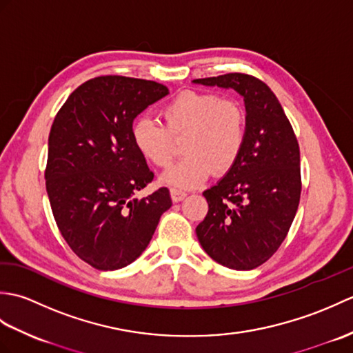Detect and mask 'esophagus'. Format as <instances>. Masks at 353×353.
Returning <instances> with one entry per match:
<instances>
[{
  "label": "esophagus",
  "mask_w": 353,
  "mask_h": 353,
  "mask_svg": "<svg viewBox=\"0 0 353 353\" xmlns=\"http://www.w3.org/2000/svg\"><path fill=\"white\" fill-rule=\"evenodd\" d=\"M170 194H171V200L172 201H181V200H183L186 197V192L185 191L176 190V188H171Z\"/></svg>",
  "instance_id": "obj_1"
}]
</instances>
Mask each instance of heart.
<instances>
[{
    "mask_svg": "<svg viewBox=\"0 0 353 353\" xmlns=\"http://www.w3.org/2000/svg\"><path fill=\"white\" fill-rule=\"evenodd\" d=\"M165 127L148 117L132 125L138 152L157 168H168L176 159L174 139H182L183 159L162 176L179 188H192L209 172L223 174L234 167L247 137V114L234 99L215 92L182 91L161 109Z\"/></svg>",
    "mask_w": 353,
    "mask_h": 353,
    "instance_id": "b5f03b06",
    "label": "heart"
}]
</instances>
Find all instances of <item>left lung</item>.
Returning a JSON list of instances; mask_svg holds the SVG:
<instances>
[{
    "label": "left lung",
    "mask_w": 353,
    "mask_h": 353,
    "mask_svg": "<svg viewBox=\"0 0 353 353\" xmlns=\"http://www.w3.org/2000/svg\"><path fill=\"white\" fill-rule=\"evenodd\" d=\"M194 83L244 99L245 144L221 181L203 192L208 214L196 228L203 250L232 270L264 264L287 236L301 200V150L279 100L264 81L230 72Z\"/></svg>",
    "instance_id": "1"
}]
</instances>
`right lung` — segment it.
<instances>
[{
  "instance_id": "add662e5",
  "label": "right lung",
  "mask_w": 353,
  "mask_h": 353,
  "mask_svg": "<svg viewBox=\"0 0 353 353\" xmlns=\"http://www.w3.org/2000/svg\"><path fill=\"white\" fill-rule=\"evenodd\" d=\"M165 95L168 88L152 80L95 77L68 97L51 125V211L72 252L97 270L139 258L171 208L167 188L137 197L154 174L132 139L133 119Z\"/></svg>"
}]
</instances>
